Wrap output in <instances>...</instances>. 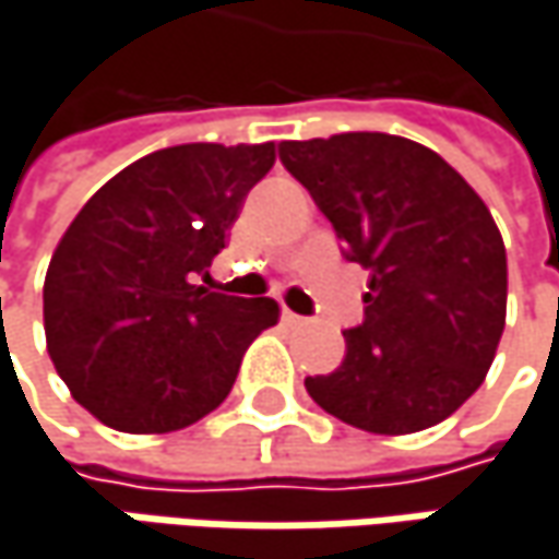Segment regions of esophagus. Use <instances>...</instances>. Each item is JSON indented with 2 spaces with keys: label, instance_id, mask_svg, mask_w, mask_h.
<instances>
[{
  "label": "esophagus",
  "instance_id": "esophagus-1",
  "mask_svg": "<svg viewBox=\"0 0 559 559\" xmlns=\"http://www.w3.org/2000/svg\"><path fill=\"white\" fill-rule=\"evenodd\" d=\"M281 322H284V325H290V329L307 325V319H304V316H297V312H290V310H281Z\"/></svg>",
  "mask_w": 559,
  "mask_h": 559
}]
</instances>
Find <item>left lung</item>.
<instances>
[{
    "instance_id": "obj_1",
    "label": "left lung",
    "mask_w": 559,
    "mask_h": 559,
    "mask_svg": "<svg viewBox=\"0 0 559 559\" xmlns=\"http://www.w3.org/2000/svg\"><path fill=\"white\" fill-rule=\"evenodd\" d=\"M281 164L370 272L364 325L312 402L367 433L445 420L484 382L507 325V247L493 214L437 151L385 132L281 142Z\"/></svg>"
}]
</instances>
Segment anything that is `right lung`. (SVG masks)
<instances>
[{"instance_id": "1", "label": "right lung", "mask_w": 559, "mask_h": 559, "mask_svg": "<svg viewBox=\"0 0 559 559\" xmlns=\"http://www.w3.org/2000/svg\"><path fill=\"white\" fill-rule=\"evenodd\" d=\"M275 142L177 145L104 182L52 249L44 325L72 399L122 433H174L234 389L272 297L212 294L205 275Z\"/></svg>"}]
</instances>
